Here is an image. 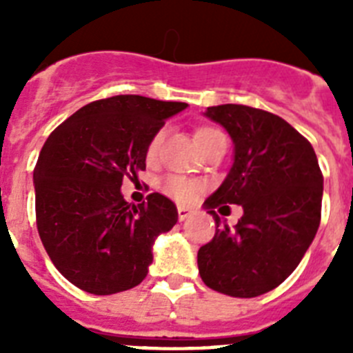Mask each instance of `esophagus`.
<instances>
[{
  "label": "esophagus",
  "mask_w": 353,
  "mask_h": 353,
  "mask_svg": "<svg viewBox=\"0 0 353 353\" xmlns=\"http://www.w3.org/2000/svg\"><path fill=\"white\" fill-rule=\"evenodd\" d=\"M189 215H191V210H189V208H187V207H179V219L180 221H185L187 217H189Z\"/></svg>",
  "instance_id": "1"
}]
</instances>
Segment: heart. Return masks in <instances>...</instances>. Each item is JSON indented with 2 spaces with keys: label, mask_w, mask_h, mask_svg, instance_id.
Instances as JSON below:
<instances>
[{
  "label": "heart",
  "mask_w": 353,
  "mask_h": 353,
  "mask_svg": "<svg viewBox=\"0 0 353 353\" xmlns=\"http://www.w3.org/2000/svg\"><path fill=\"white\" fill-rule=\"evenodd\" d=\"M221 136H223L221 130L212 129V127H201V129L196 130L194 139L196 143H198L199 148H203V146H207L208 143L221 138ZM162 139H164V130H159L154 138H152V141H150L148 148H146V157H148V161H154V159L157 157L159 150H161L162 145ZM162 189H164V192H166L168 196L174 198L176 201L187 203V201H191V199L194 198L196 192H198L199 183L191 179H185V176L173 174V176H168V179L162 182Z\"/></svg>",
  "instance_id": "b5f03b06"
}]
</instances>
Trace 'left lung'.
<instances>
[{
	"instance_id": "1",
	"label": "left lung",
	"mask_w": 353,
	"mask_h": 353,
	"mask_svg": "<svg viewBox=\"0 0 353 353\" xmlns=\"http://www.w3.org/2000/svg\"><path fill=\"white\" fill-rule=\"evenodd\" d=\"M205 117L230 134L233 164L203 203L217 228L198 251L199 276L224 295L258 297L281 285L310 249L322 215V171L311 143L277 114L223 104ZM221 204L245 208L233 230L214 214Z\"/></svg>"
}]
</instances>
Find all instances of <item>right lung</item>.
I'll use <instances>...</instances> for the list:
<instances>
[{
    "label": "right lung",
    "instance_id": "right-lung-1",
    "mask_svg": "<svg viewBox=\"0 0 353 353\" xmlns=\"http://www.w3.org/2000/svg\"><path fill=\"white\" fill-rule=\"evenodd\" d=\"M187 108L117 95L81 108L43 143L33 171L37 228L54 267L93 295L143 281L152 245L179 221L171 199L154 192L129 205L120 187L146 168V148L168 118Z\"/></svg>",
    "mask_w": 353,
    "mask_h": 353
}]
</instances>
